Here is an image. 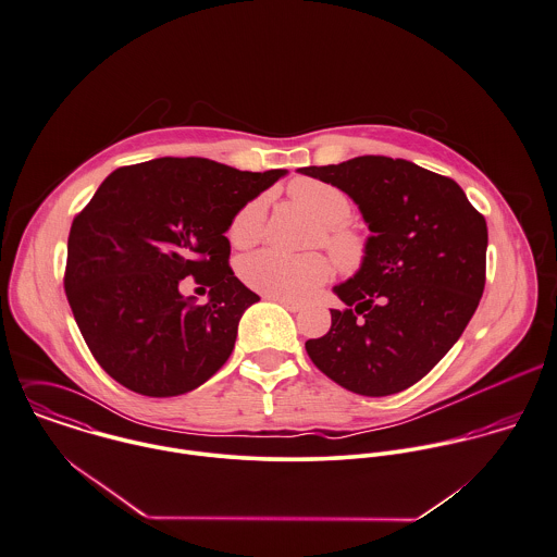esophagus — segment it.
Returning <instances> with one entry per match:
<instances>
[{
	"label": "esophagus",
	"instance_id": "obj_1",
	"mask_svg": "<svg viewBox=\"0 0 557 557\" xmlns=\"http://www.w3.org/2000/svg\"><path fill=\"white\" fill-rule=\"evenodd\" d=\"M271 299H273V297H271ZM273 301H277L280 306H284V308L290 310V312H301V310H304L301 304H295V301H288V299H273Z\"/></svg>",
	"mask_w": 557,
	"mask_h": 557
}]
</instances>
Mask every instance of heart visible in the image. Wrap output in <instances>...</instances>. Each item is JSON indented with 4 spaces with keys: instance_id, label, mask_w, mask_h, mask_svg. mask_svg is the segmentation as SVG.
Segmentation results:
<instances>
[{
    "instance_id": "1",
    "label": "heart",
    "mask_w": 557,
    "mask_h": 557,
    "mask_svg": "<svg viewBox=\"0 0 557 557\" xmlns=\"http://www.w3.org/2000/svg\"><path fill=\"white\" fill-rule=\"evenodd\" d=\"M288 196L295 205L306 209L321 230L314 236L317 245H325L337 267L346 273H357L368 260V238L348 227L350 200L348 196L319 178H295L288 183ZM269 198L264 194L245 202L232 218L227 238L236 247H251L264 236ZM240 280L256 293L273 299L304 301L312 297L332 275V260L321 253H284L277 249H260L249 253L238 264Z\"/></svg>"
}]
</instances>
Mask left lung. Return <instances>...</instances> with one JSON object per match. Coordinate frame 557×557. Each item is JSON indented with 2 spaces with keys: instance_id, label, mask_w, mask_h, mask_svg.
<instances>
[{
  "instance_id": "obj_1",
  "label": "left lung",
  "mask_w": 557,
  "mask_h": 557,
  "mask_svg": "<svg viewBox=\"0 0 557 557\" xmlns=\"http://www.w3.org/2000/svg\"><path fill=\"white\" fill-rule=\"evenodd\" d=\"M299 172L348 194L372 232L366 264L335 286L346 308L306 350L348 392L398 394L471 321L486 282V222L451 178L405 159L366 154Z\"/></svg>"
}]
</instances>
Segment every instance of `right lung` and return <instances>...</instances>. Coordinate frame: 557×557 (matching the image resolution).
<instances>
[{"instance_id":"1","label":"right lung","mask_w":557,"mask_h":557,"mask_svg":"<svg viewBox=\"0 0 557 557\" xmlns=\"http://www.w3.org/2000/svg\"><path fill=\"white\" fill-rule=\"evenodd\" d=\"M284 170L211 159H152L112 172L69 234L64 290L99 366L126 389L170 398L227 361L243 312L260 301L234 275L225 230ZM191 274L212 299L177 286Z\"/></svg>"}]
</instances>
